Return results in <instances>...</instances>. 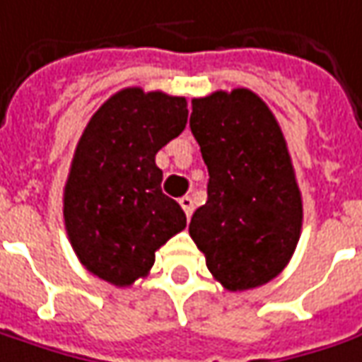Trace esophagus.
I'll use <instances>...</instances> for the list:
<instances>
[{"mask_svg": "<svg viewBox=\"0 0 362 362\" xmlns=\"http://www.w3.org/2000/svg\"><path fill=\"white\" fill-rule=\"evenodd\" d=\"M180 206H182V210H184V214L190 218L192 212H194V200H192L190 196H184V198H180Z\"/></svg>", "mask_w": 362, "mask_h": 362, "instance_id": "1", "label": "esophagus"}]
</instances>
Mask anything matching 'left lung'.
Listing matches in <instances>:
<instances>
[{"label": "left lung", "instance_id": "left-lung-1", "mask_svg": "<svg viewBox=\"0 0 362 362\" xmlns=\"http://www.w3.org/2000/svg\"><path fill=\"white\" fill-rule=\"evenodd\" d=\"M190 129L208 166V200L190 235L230 291L272 281L293 255L303 202L274 112L250 88L192 100Z\"/></svg>", "mask_w": 362, "mask_h": 362}]
</instances>
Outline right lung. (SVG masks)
<instances>
[{"label":"right lung","mask_w":362,"mask_h":362,"mask_svg":"<svg viewBox=\"0 0 362 362\" xmlns=\"http://www.w3.org/2000/svg\"><path fill=\"white\" fill-rule=\"evenodd\" d=\"M186 107L162 90L122 88L78 139L63 194L69 242L87 272L117 287L146 277L156 250L186 228L154 160L186 129Z\"/></svg>","instance_id":"right-lung-1"}]
</instances>
